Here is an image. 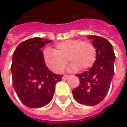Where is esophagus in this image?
Returning <instances> with one entry per match:
<instances>
[{"label":"esophagus","mask_w":127,"mask_h":127,"mask_svg":"<svg viewBox=\"0 0 127 127\" xmlns=\"http://www.w3.org/2000/svg\"><path fill=\"white\" fill-rule=\"evenodd\" d=\"M70 76H68V75H64V76H63V77H62V79L63 80H67V79H68V78Z\"/></svg>","instance_id":"34e87169"}]
</instances>
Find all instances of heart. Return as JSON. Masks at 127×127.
Wrapping results in <instances>:
<instances>
[{
    "label": "heart",
    "mask_w": 127,
    "mask_h": 127,
    "mask_svg": "<svg viewBox=\"0 0 127 127\" xmlns=\"http://www.w3.org/2000/svg\"><path fill=\"white\" fill-rule=\"evenodd\" d=\"M67 59L73 62L71 69L80 68L85 70L93 65L96 59V49L91 42L76 39L59 42L53 50L47 49L44 52L46 66L56 73L64 70L68 64Z\"/></svg>",
    "instance_id": "1"
}]
</instances>
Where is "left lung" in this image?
<instances>
[{
  "mask_svg": "<svg viewBox=\"0 0 127 127\" xmlns=\"http://www.w3.org/2000/svg\"><path fill=\"white\" fill-rule=\"evenodd\" d=\"M96 49V60L89 71L76 76L80 84L72 91L74 99L82 105L94 106L104 100L114 76L115 55L110 42L103 37L90 35Z\"/></svg>",
  "mask_w": 127,
  "mask_h": 127,
  "instance_id": "left-lung-1",
  "label": "left lung"
}]
</instances>
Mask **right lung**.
<instances>
[{
	"mask_svg": "<svg viewBox=\"0 0 127 127\" xmlns=\"http://www.w3.org/2000/svg\"><path fill=\"white\" fill-rule=\"evenodd\" d=\"M52 41L34 37L20 43L12 56V86L20 100L31 108L42 107L52 100L57 82L56 75L46 66L40 49Z\"/></svg>",
	"mask_w": 127,
	"mask_h": 127,
	"instance_id": "1",
	"label": "right lung"
}]
</instances>
